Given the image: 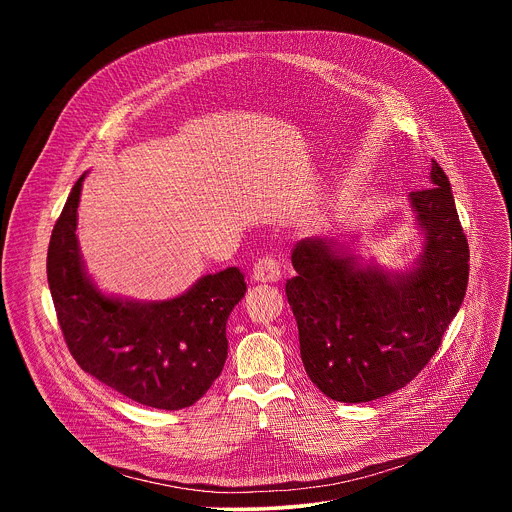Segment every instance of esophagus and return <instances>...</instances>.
Wrapping results in <instances>:
<instances>
[{
    "label": "esophagus",
    "mask_w": 512,
    "mask_h": 512,
    "mask_svg": "<svg viewBox=\"0 0 512 512\" xmlns=\"http://www.w3.org/2000/svg\"><path fill=\"white\" fill-rule=\"evenodd\" d=\"M281 279V267L275 259L263 257L253 267V281L257 283H275Z\"/></svg>",
    "instance_id": "esophagus-1"
}]
</instances>
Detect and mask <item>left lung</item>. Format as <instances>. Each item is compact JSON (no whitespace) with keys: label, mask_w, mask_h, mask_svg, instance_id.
Here are the masks:
<instances>
[{"label":"left lung","mask_w":512,"mask_h":512,"mask_svg":"<svg viewBox=\"0 0 512 512\" xmlns=\"http://www.w3.org/2000/svg\"><path fill=\"white\" fill-rule=\"evenodd\" d=\"M421 251L385 269L358 237H312L291 253L285 294L312 383L340 403H367L405 387L442 344L468 287L470 249L446 172L431 160L429 184L409 194Z\"/></svg>","instance_id":"obj_1"}]
</instances>
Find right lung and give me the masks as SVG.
Instances as JSON below:
<instances>
[{
    "label": "right lung",
    "mask_w": 512,
    "mask_h": 512,
    "mask_svg": "<svg viewBox=\"0 0 512 512\" xmlns=\"http://www.w3.org/2000/svg\"><path fill=\"white\" fill-rule=\"evenodd\" d=\"M85 176L72 186L46 259L66 346L85 373L141 405L190 407L225 367L227 320L245 298V275L239 267L208 273L170 300L107 294L89 275L77 237Z\"/></svg>",
    "instance_id": "right-lung-1"
}]
</instances>
